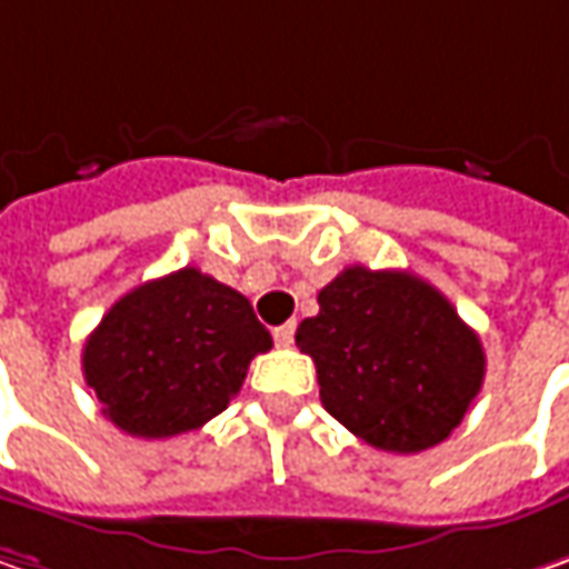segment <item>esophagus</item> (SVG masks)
<instances>
[{
    "instance_id": "obj_1",
    "label": "esophagus",
    "mask_w": 569,
    "mask_h": 569,
    "mask_svg": "<svg viewBox=\"0 0 569 569\" xmlns=\"http://www.w3.org/2000/svg\"><path fill=\"white\" fill-rule=\"evenodd\" d=\"M273 340H277V347H292V340H296V325H280V328L273 331Z\"/></svg>"
}]
</instances>
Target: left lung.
Returning <instances> with one entry per match:
<instances>
[{
    "label": "left lung",
    "instance_id": "obj_1",
    "mask_svg": "<svg viewBox=\"0 0 569 569\" xmlns=\"http://www.w3.org/2000/svg\"><path fill=\"white\" fill-rule=\"evenodd\" d=\"M296 331L315 359L321 405L382 452L449 439L483 385V347L452 302L405 270L347 267Z\"/></svg>",
    "mask_w": 569,
    "mask_h": 569
}]
</instances>
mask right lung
I'll return each mask as SVG.
<instances>
[{"label":"right lung","instance_id":"obj_1","mask_svg":"<svg viewBox=\"0 0 569 569\" xmlns=\"http://www.w3.org/2000/svg\"><path fill=\"white\" fill-rule=\"evenodd\" d=\"M270 347L241 292L184 267L113 302L88 333L82 372L113 427L168 439L229 408Z\"/></svg>","mask_w":569,"mask_h":569}]
</instances>
